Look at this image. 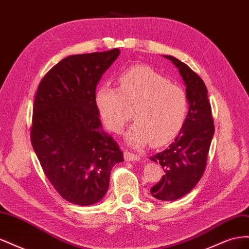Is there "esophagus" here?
I'll list each match as a JSON object with an SVG mask.
<instances>
[{"instance_id":"34e87169","label":"esophagus","mask_w":249,"mask_h":249,"mask_svg":"<svg viewBox=\"0 0 249 249\" xmlns=\"http://www.w3.org/2000/svg\"><path fill=\"white\" fill-rule=\"evenodd\" d=\"M124 159H125V161L132 162V161H140L141 158L139 155L131 153V152H129V150H126V152H124Z\"/></svg>"}]
</instances>
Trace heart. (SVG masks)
Returning a JSON list of instances; mask_svg holds the SVG:
<instances>
[{
    "mask_svg": "<svg viewBox=\"0 0 249 249\" xmlns=\"http://www.w3.org/2000/svg\"><path fill=\"white\" fill-rule=\"evenodd\" d=\"M96 106L104 124L120 133L130 119L127 108H134L135 123L126 141L135 147L150 142L162 146L182 131L189 112L185 90L146 65L131 67L118 78V88L102 86L96 92Z\"/></svg>",
    "mask_w": 249,
    "mask_h": 249,
    "instance_id": "b5f03b06",
    "label": "heart"
}]
</instances>
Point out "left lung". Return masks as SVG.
Here are the masks:
<instances>
[{
  "instance_id": "obj_1",
  "label": "left lung",
  "mask_w": 249,
  "mask_h": 249,
  "mask_svg": "<svg viewBox=\"0 0 249 249\" xmlns=\"http://www.w3.org/2000/svg\"><path fill=\"white\" fill-rule=\"evenodd\" d=\"M175 64L186 84L189 112L182 131L168 148L150 157L161 164L164 176L150 189L154 197L177 200L189 193L201 178L207 166L214 135V119L208 89L196 72L178 59L164 55Z\"/></svg>"
}]
</instances>
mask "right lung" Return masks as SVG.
Here are the masks:
<instances>
[{
    "instance_id": "right-lung-1",
    "label": "right lung",
    "mask_w": 249,
    "mask_h": 249,
    "mask_svg": "<svg viewBox=\"0 0 249 249\" xmlns=\"http://www.w3.org/2000/svg\"><path fill=\"white\" fill-rule=\"evenodd\" d=\"M118 49L64 58L40 81L30 127L44 175L61 196L78 206L100 201L110 173L124 161L117 143L102 130L95 90Z\"/></svg>"
}]
</instances>
